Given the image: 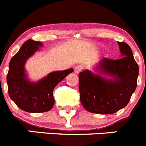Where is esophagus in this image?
<instances>
[{"label": "esophagus", "mask_w": 146, "mask_h": 146, "mask_svg": "<svg viewBox=\"0 0 146 146\" xmlns=\"http://www.w3.org/2000/svg\"><path fill=\"white\" fill-rule=\"evenodd\" d=\"M83 69V66L82 65H77L74 67V72L76 74H79L80 72H82V70Z\"/></svg>", "instance_id": "obj_1"}]
</instances>
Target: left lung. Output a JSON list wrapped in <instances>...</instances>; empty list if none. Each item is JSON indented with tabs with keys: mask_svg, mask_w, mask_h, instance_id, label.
<instances>
[{
	"mask_svg": "<svg viewBox=\"0 0 146 146\" xmlns=\"http://www.w3.org/2000/svg\"><path fill=\"white\" fill-rule=\"evenodd\" d=\"M123 57L104 58L97 70L113 78L107 80L90 71L79 74L80 100L87 111L97 114H113L125 108L137 87L139 68L128 44L118 42Z\"/></svg>",
	"mask_w": 146,
	"mask_h": 146,
	"instance_id": "8db88e82",
	"label": "left lung"
}]
</instances>
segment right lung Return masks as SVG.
Returning <instances> with one entry per match:
<instances>
[{"instance_id":"1","label":"right lung","mask_w":146,"mask_h":146,"mask_svg":"<svg viewBox=\"0 0 146 146\" xmlns=\"http://www.w3.org/2000/svg\"><path fill=\"white\" fill-rule=\"evenodd\" d=\"M41 46V41L27 40L11 58L8 66V95L19 108L28 112H44L53 108L55 87L74 70L54 72L37 82H29L25 73V62Z\"/></svg>"}]
</instances>
